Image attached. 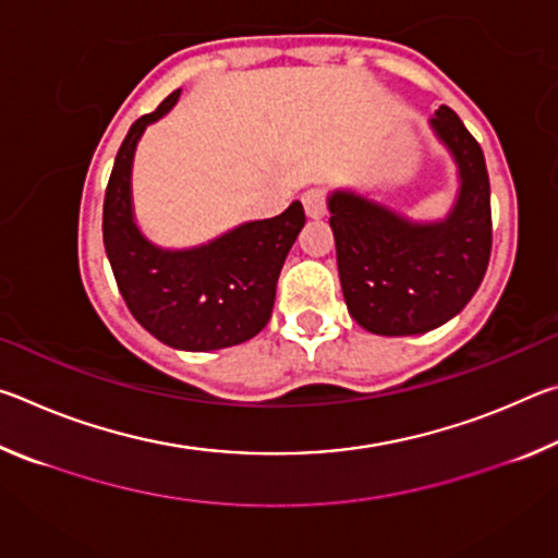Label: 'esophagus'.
<instances>
[{"instance_id":"esophagus-1","label":"esophagus","mask_w":558,"mask_h":558,"mask_svg":"<svg viewBox=\"0 0 558 558\" xmlns=\"http://www.w3.org/2000/svg\"><path fill=\"white\" fill-rule=\"evenodd\" d=\"M302 206H305V214L310 219H323L327 214V196L323 189H307V192L302 194Z\"/></svg>"}]
</instances>
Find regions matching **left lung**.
<instances>
[{"instance_id":"8db88e82","label":"left lung","mask_w":558,"mask_h":558,"mask_svg":"<svg viewBox=\"0 0 558 558\" xmlns=\"http://www.w3.org/2000/svg\"><path fill=\"white\" fill-rule=\"evenodd\" d=\"M428 125L458 167L446 219L415 221L354 189L327 196L347 310L372 335L409 337L446 325L477 292L493 251L483 149L448 106Z\"/></svg>"}]
</instances>
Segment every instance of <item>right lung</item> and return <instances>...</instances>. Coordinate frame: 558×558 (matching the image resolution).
Listing matches in <instances>:
<instances>
[{"instance_id": "add662e5", "label": "right lung", "mask_w": 558, "mask_h": 558, "mask_svg": "<svg viewBox=\"0 0 558 558\" xmlns=\"http://www.w3.org/2000/svg\"><path fill=\"white\" fill-rule=\"evenodd\" d=\"M179 93L132 122L118 149L102 204V243L132 317L182 352L248 342L268 325L282 263L305 226L292 202L272 219L245 221L192 248H162L140 231L132 206V159L147 125L177 106Z\"/></svg>"}]
</instances>
